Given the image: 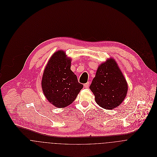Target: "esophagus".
I'll return each mask as SVG.
<instances>
[{
  "label": "esophagus",
  "mask_w": 157,
  "mask_h": 157,
  "mask_svg": "<svg viewBox=\"0 0 157 157\" xmlns=\"http://www.w3.org/2000/svg\"><path fill=\"white\" fill-rule=\"evenodd\" d=\"M90 83L88 82H87L86 83H85V84H84V87L85 88H89V86H90Z\"/></svg>",
  "instance_id": "34e87169"
}]
</instances>
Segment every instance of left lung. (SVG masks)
<instances>
[{
  "label": "left lung",
  "mask_w": 157,
  "mask_h": 157,
  "mask_svg": "<svg viewBox=\"0 0 157 157\" xmlns=\"http://www.w3.org/2000/svg\"><path fill=\"white\" fill-rule=\"evenodd\" d=\"M90 88L96 103L110 110L123 102L127 94L128 84L116 62L109 59L98 67Z\"/></svg>",
  "instance_id": "obj_1"
}]
</instances>
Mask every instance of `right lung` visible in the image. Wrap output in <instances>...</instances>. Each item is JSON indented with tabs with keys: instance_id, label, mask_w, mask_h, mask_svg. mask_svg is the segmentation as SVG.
Masks as SVG:
<instances>
[{
	"instance_id": "right-lung-1",
	"label": "right lung",
	"mask_w": 157,
	"mask_h": 157,
	"mask_svg": "<svg viewBox=\"0 0 157 157\" xmlns=\"http://www.w3.org/2000/svg\"><path fill=\"white\" fill-rule=\"evenodd\" d=\"M71 60L63 51H59L50 58L44 70L42 90L47 100L57 108L71 105L83 87L71 70Z\"/></svg>"
}]
</instances>
